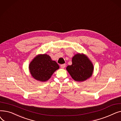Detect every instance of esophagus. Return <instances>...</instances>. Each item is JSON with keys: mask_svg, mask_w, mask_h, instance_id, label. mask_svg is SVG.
<instances>
[{"mask_svg": "<svg viewBox=\"0 0 121 121\" xmlns=\"http://www.w3.org/2000/svg\"><path fill=\"white\" fill-rule=\"evenodd\" d=\"M60 66H61V68L64 69V68H65V67H66V64H62V65H60Z\"/></svg>", "mask_w": 121, "mask_h": 121, "instance_id": "34e87169", "label": "esophagus"}]
</instances>
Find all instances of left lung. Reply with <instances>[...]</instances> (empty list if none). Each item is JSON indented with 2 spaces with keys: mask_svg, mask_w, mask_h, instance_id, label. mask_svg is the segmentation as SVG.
<instances>
[{
  "mask_svg": "<svg viewBox=\"0 0 121 121\" xmlns=\"http://www.w3.org/2000/svg\"><path fill=\"white\" fill-rule=\"evenodd\" d=\"M94 65L85 54L78 53L72 58V64L68 66L67 71L72 78L77 82H83L92 77Z\"/></svg>",
  "mask_w": 121,
  "mask_h": 121,
  "instance_id": "left-lung-1",
  "label": "left lung"
}]
</instances>
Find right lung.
<instances>
[{"mask_svg": "<svg viewBox=\"0 0 121 121\" xmlns=\"http://www.w3.org/2000/svg\"><path fill=\"white\" fill-rule=\"evenodd\" d=\"M59 69L58 64L47 54L37 55L29 65V72L32 77L40 82L48 81Z\"/></svg>", "mask_w": 121, "mask_h": 121, "instance_id": "add662e5", "label": "right lung"}]
</instances>
